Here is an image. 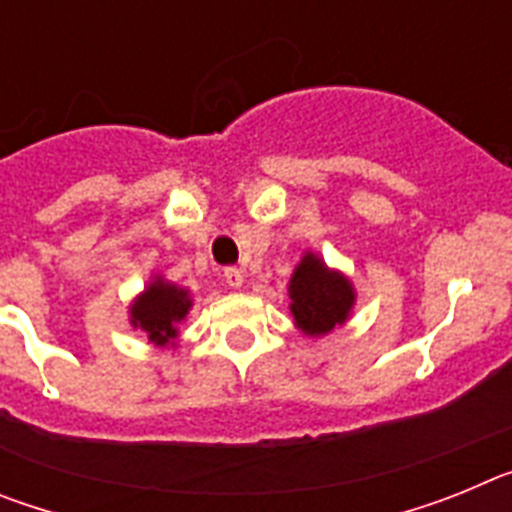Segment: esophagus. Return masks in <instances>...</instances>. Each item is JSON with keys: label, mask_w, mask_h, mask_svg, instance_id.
Segmentation results:
<instances>
[{"label": "esophagus", "mask_w": 512, "mask_h": 512, "mask_svg": "<svg viewBox=\"0 0 512 512\" xmlns=\"http://www.w3.org/2000/svg\"><path fill=\"white\" fill-rule=\"evenodd\" d=\"M223 282L233 289L243 287V282H246V271L238 269V266H228V269L223 271Z\"/></svg>", "instance_id": "1"}]
</instances>
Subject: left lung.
<instances>
[{
    "instance_id": "left-lung-1",
    "label": "left lung",
    "mask_w": 512,
    "mask_h": 512,
    "mask_svg": "<svg viewBox=\"0 0 512 512\" xmlns=\"http://www.w3.org/2000/svg\"><path fill=\"white\" fill-rule=\"evenodd\" d=\"M289 300L295 323L310 336H323L336 325L346 323L354 305V289L346 277L328 271L318 256L307 253L292 274Z\"/></svg>"
}]
</instances>
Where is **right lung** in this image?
Segmentation results:
<instances>
[{
  "mask_svg": "<svg viewBox=\"0 0 512 512\" xmlns=\"http://www.w3.org/2000/svg\"><path fill=\"white\" fill-rule=\"evenodd\" d=\"M189 307H192V300L187 289L158 279L146 289V295H140V300L130 307V318L135 328L146 330L153 343L164 346L171 338H176V323L187 315Z\"/></svg>",
  "mask_w": 512,
  "mask_h": 512,
  "instance_id": "add662e5",
  "label": "right lung"
}]
</instances>
